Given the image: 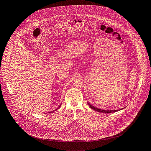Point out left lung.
<instances>
[{"label": "left lung", "instance_id": "8db88e82", "mask_svg": "<svg viewBox=\"0 0 151 151\" xmlns=\"http://www.w3.org/2000/svg\"><path fill=\"white\" fill-rule=\"evenodd\" d=\"M88 105L89 106V107H90L92 110H94L95 111H97V112H102V113H113V112L118 111H119V110H122V109H124V108H123V109H120V110H101V109H98V108H97L96 107H94V106H92V105H91L90 103H88Z\"/></svg>", "mask_w": 151, "mask_h": 151}]
</instances>
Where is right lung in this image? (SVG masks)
I'll return each instance as SVG.
<instances>
[{
  "instance_id": "add662e5",
  "label": "right lung",
  "mask_w": 151,
  "mask_h": 151,
  "mask_svg": "<svg viewBox=\"0 0 151 151\" xmlns=\"http://www.w3.org/2000/svg\"><path fill=\"white\" fill-rule=\"evenodd\" d=\"M60 107V106H59V107H58V109H59V107ZM57 110V109H56V110H55V111H56V110ZM50 112H52V111H51V112H49V113H50Z\"/></svg>"
}]
</instances>
